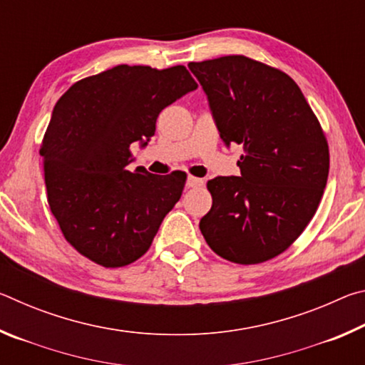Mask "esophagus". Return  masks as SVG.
Wrapping results in <instances>:
<instances>
[{
    "label": "esophagus",
    "instance_id": "1",
    "mask_svg": "<svg viewBox=\"0 0 365 365\" xmlns=\"http://www.w3.org/2000/svg\"><path fill=\"white\" fill-rule=\"evenodd\" d=\"M202 183H205V180H202V178L191 177V175H188V177H187V188H196V187H201Z\"/></svg>",
    "mask_w": 365,
    "mask_h": 365
}]
</instances>
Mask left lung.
I'll return each instance as SVG.
<instances>
[{
  "label": "left lung",
  "instance_id": "1",
  "mask_svg": "<svg viewBox=\"0 0 365 365\" xmlns=\"http://www.w3.org/2000/svg\"><path fill=\"white\" fill-rule=\"evenodd\" d=\"M225 146L238 143L240 177L207 182L212 207L200 220L220 257L259 264L304 230L322 200L329 145L299 86L285 72L246 56L190 63Z\"/></svg>",
  "mask_w": 365,
  "mask_h": 365
}]
</instances>
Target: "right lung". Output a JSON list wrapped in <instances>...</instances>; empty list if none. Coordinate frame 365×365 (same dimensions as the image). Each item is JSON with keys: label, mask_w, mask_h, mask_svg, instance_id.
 Segmentation results:
<instances>
[{"label": "right lung", "mask_w": 365, "mask_h": 365, "mask_svg": "<svg viewBox=\"0 0 365 365\" xmlns=\"http://www.w3.org/2000/svg\"><path fill=\"white\" fill-rule=\"evenodd\" d=\"M196 88L183 66L120 64L80 80L59 98L40 156L49 209L80 255L122 267L150 250L187 175L127 170L130 145L146 146L160 110Z\"/></svg>", "instance_id": "obj_1"}]
</instances>
